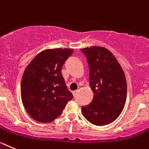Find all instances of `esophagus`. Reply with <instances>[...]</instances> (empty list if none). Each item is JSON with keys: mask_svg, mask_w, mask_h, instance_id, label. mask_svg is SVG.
I'll return each mask as SVG.
<instances>
[{"mask_svg": "<svg viewBox=\"0 0 149 149\" xmlns=\"http://www.w3.org/2000/svg\"><path fill=\"white\" fill-rule=\"evenodd\" d=\"M77 93H78V90H76V91H73V95L75 96L76 94H77Z\"/></svg>", "mask_w": 149, "mask_h": 149, "instance_id": "esophagus-1", "label": "esophagus"}]
</instances>
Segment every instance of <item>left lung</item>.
Wrapping results in <instances>:
<instances>
[{
    "label": "left lung",
    "instance_id": "left-lung-1",
    "mask_svg": "<svg viewBox=\"0 0 149 149\" xmlns=\"http://www.w3.org/2000/svg\"><path fill=\"white\" fill-rule=\"evenodd\" d=\"M89 66V84L93 100L81 107L83 116L95 125L116 120L124 108L127 83L123 68L115 56L103 47L83 48Z\"/></svg>",
    "mask_w": 149,
    "mask_h": 149
}]
</instances>
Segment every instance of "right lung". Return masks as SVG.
Listing matches in <instances>:
<instances>
[{"instance_id": "obj_1", "label": "right lung", "mask_w": 149, "mask_h": 149, "mask_svg": "<svg viewBox=\"0 0 149 149\" xmlns=\"http://www.w3.org/2000/svg\"><path fill=\"white\" fill-rule=\"evenodd\" d=\"M73 49H45L25 69L21 84L22 103L33 120L51 123L61 115L73 98L67 89L61 68Z\"/></svg>"}]
</instances>
